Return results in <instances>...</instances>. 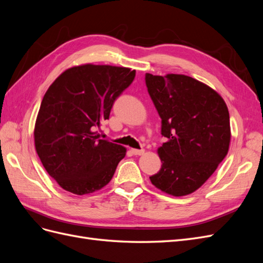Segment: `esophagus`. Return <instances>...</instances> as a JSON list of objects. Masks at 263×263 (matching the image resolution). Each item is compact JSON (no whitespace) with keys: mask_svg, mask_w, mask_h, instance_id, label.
<instances>
[{"mask_svg":"<svg viewBox=\"0 0 263 263\" xmlns=\"http://www.w3.org/2000/svg\"><path fill=\"white\" fill-rule=\"evenodd\" d=\"M132 153L135 156H141L145 154V149H132Z\"/></svg>","mask_w":263,"mask_h":263,"instance_id":"obj_1","label":"esophagus"}]
</instances>
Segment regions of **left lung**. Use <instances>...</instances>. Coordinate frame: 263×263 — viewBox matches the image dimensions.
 <instances>
[{
  "label": "left lung",
  "mask_w": 263,
  "mask_h": 263,
  "mask_svg": "<svg viewBox=\"0 0 263 263\" xmlns=\"http://www.w3.org/2000/svg\"><path fill=\"white\" fill-rule=\"evenodd\" d=\"M146 85L168 139L158 148L162 165L150 181L173 196L193 193L228 153L232 134L226 103L212 87L184 74L146 73Z\"/></svg>",
  "instance_id": "8db88e82"
}]
</instances>
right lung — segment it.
I'll return each instance as SVG.
<instances>
[{"label": "right lung", "instance_id": "add662e5", "mask_svg": "<svg viewBox=\"0 0 263 263\" xmlns=\"http://www.w3.org/2000/svg\"><path fill=\"white\" fill-rule=\"evenodd\" d=\"M135 74L129 68L86 63L63 71L45 93L35 123V148L63 190L90 194L112 180L126 148L102 139L98 128Z\"/></svg>", "mask_w": 263, "mask_h": 263}]
</instances>
